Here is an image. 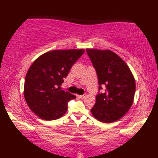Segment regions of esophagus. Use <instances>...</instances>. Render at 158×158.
<instances>
[{
	"mask_svg": "<svg viewBox=\"0 0 158 158\" xmlns=\"http://www.w3.org/2000/svg\"><path fill=\"white\" fill-rule=\"evenodd\" d=\"M86 94H84L83 95H81V96H79V98H82V99H83V98H85V97H86Z\"/></svg>",
	"mask_w": 158,
	"mask_h": 158,
	"instance_id": "1",
	"label": "esophagus"
}]
</instances>
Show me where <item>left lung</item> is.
I'll return each mask as SVG.
<instances>
[{
	"label": "left lung",
	"mask_w": 158,
	"mask_h": 158,
	"mask_svg": "<svg viewBox=\"0 0 158 158\" xmlns=\"http://www.w3.org/2000/svg\"><path fill=\"white\" fill-rule=\"evenodd\" d=\"M98 79V93L91 109L92 115L104 123L118 120L128 111L135 97L136 84L126 63L110 50L87 49Z\"/></svg>",
	"instance_id": "left-lung-1"
}]
</instances>
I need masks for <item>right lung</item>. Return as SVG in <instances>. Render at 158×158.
I'll return each instance as SVG.
<instances>
[{
  "instance_id": "add662e5",
  "label": "right lung",
  "mask_w": 158,
  "mask_h": 158,
  "mask_svg": "<svg viewBox=\"0 0 158 158\" xmlns=\"http://www.w3.org/2000/svg\"><path fill=\"white\" fill-rule=\"evenodd\" d=\"M85 50H53L39 56L28 69L24 82V98L40 118L54 120L64 115L75 95L59 90L71 69Z\"/></svg>"
}]
</instances>
